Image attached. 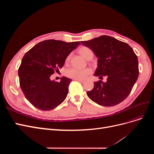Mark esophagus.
<instances>
[{"label": "esophagus", "mask_w": 154, "mask_h": 154, "mask_svg": "<svg viewBox=\"0 0 154 154\" xmlns=\"http://www.w3.org/2000/svg\"><path fill=\"white\" fill-rule=\"evenodd\" d=\"M76 81H78V82H80L81 83H85V80H76Z\"/></svg>", "instance_id": "esophagus-1"}]
</instances>
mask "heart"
Masks as SVG:
<instances>
[{
    "label": "heart",
    "instance_id": "obj_1",
    "mask_svg": "<svg viewBox=\"0 0 154 154\" xmlns=\"http://www.w3.org/2000/svg\"><path fill=\"white\" fill-rule=\"evenodd\" d=\"M78 52L83 58L86 60H91L94 56V53L89 48L82 46L78 49ZM70 59V56L66 58V62H68ZM92 73V70L91 69L86 68L84 69H78L76 68H71L66 71V76L68 78L74 79V80H82L85 79L88 75Z\"/></svg>",
    "mask_w": 154,
    "mask_h": 154
}]
</instances>
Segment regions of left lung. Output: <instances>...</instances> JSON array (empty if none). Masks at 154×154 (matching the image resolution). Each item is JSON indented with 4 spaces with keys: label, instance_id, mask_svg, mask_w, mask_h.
<instances>
[{
    "label": "left lung",
    "instance_id": "8db88e82",
    "mask_svg": "<svg viewBox=\"0 0 154 154\" xmlns=\"http://www.w3.org/2000/svg\"><path fill=\"white\" fill-rule=\"evenodd\" d=\"M83 45L92 50L97 58L95 76H106V82L94 83L93 89L87 94L101 106H111L122 102L130 94L139 76L137 57L127 43L106 35L88 41Z\"/></svg>",
    "mask_w": 154,
    "mask_h": 154
}]
</instances>
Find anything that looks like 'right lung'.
I'll return each mask as SVG.
<instances>
[{
  "label": "right lung",
  "mask_w": 154,
  "mask_h": 154,
  "mask_svg": "<svg viewBox=\"0 0 154 154\" xmlns=\"http://www.w3.org/2000/svg\"><path fill=\"white\" fill-rule=\"evenodd\" d=\"M80 42L47 40L40 42L25 54L18 68L20 86L26 99L42 110L55 109L66 98L72 81L63 76L60 82L50 76L59 71Z\"/></svg>",
  "instance_id": "1"
}]
</instances>
